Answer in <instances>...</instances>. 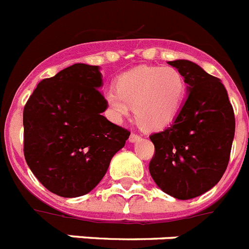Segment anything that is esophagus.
I'll list each match as a JSON object with an SVG mask.
<instances>
[{"instance_id": "obj_1", "label": "esophagus", "mask_w": 249, "mask_h": 249, "mask_svg": "<svg viewBox=\"0 0 249 249\" xmlns=\"http://www.w3.org/2000/svg\"><path fill=\"white\" fill-rule=\"evenodd\" d=\"M141 138H142V136L136 133V132H132L131 136H129V142H137V141H140Z\"/></svg>"}]
</instances>
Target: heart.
I'll use <instances>...</instances> for the list:
<instances>
[{
    "mask_svg": "<svg viewBox=\"0 0 249 249\" xmlns=\"http://www.w3.org/2000/svg\"><path fill=\"white\" fill-rule=\"evenodd\" d=\"M187 81L172 66H138L117 78V89L106 92V101L118 121L128 117L131 107L141 126L162 128L181 111Z\"/></svg>",
    "mask_w": 249,
    "mask_h": 249,
    "instance_id": "obj_1",
    "label": "heart"
}]
</instances>
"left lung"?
Masks as SVG:
<instances>
[{
    "label": "left lung",
    "instance_id": "8db88e82",
    "mask_svg": "<svg viewBox=\"0 0 249 249\" xmlns=\"http://www.w3.org/2000/svg\"><path fill=\"white\" fill-rule=\"evenodd\" d=\"M168 65L186 77L188 97L171 126L149 136L155 144L149 173L167 195L191 199L210 191L226 172L236 120L219 78L187 59Z\"/></svg>",
    "mask_w": 249,
    "mask_h": 249
}]
</instances>
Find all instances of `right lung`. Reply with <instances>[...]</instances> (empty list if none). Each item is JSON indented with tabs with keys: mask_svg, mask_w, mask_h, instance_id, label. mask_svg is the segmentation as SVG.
I'll use <instances>...</instances> for the list:
<instances>
[{
	"mask_svg": "<svg viewBox=\"0 0 249 249\" xmlns=\"http://www.w3.org/2000/svg\"><path fill=\"white\" fill-rule=\"evenodd\" d=\"M98 66L76 63L37 85L23 108V153L50 192L72 198L91 192L131 132L102 112Z\"/></svg>",
	"mask_w": 249,
	"mask_h": 249,
	"instance_id": "1",
	"label": "right lung"
}]
</instances>
